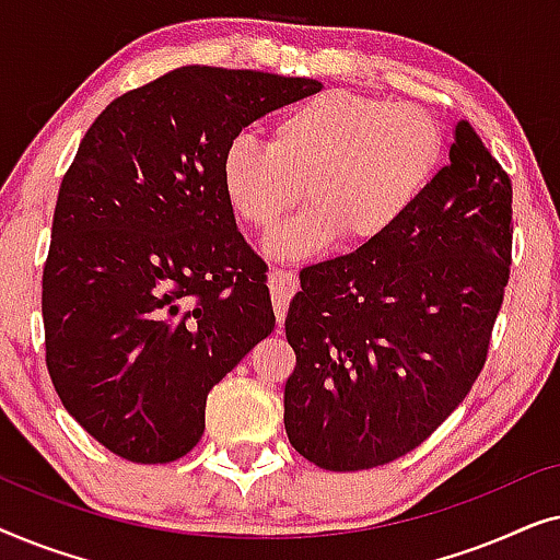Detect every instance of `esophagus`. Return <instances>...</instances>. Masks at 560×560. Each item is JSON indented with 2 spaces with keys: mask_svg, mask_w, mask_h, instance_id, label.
<instances>
[{
  "mask_svg": "<svg viewBox=\"0 0 560 560\" xmlns=\"http://www.w3.org/2000/svg\"><path fill=\"white\" fill-rule=\"evenodd\" d=\"M267 280H270L275 316H278V326L282 328V324H285L288 303L298 290V278L290 270H278V267H272L270 275H267Z\"/></svg>",
  "mask_w": 560,
  "mask_h": 560,
  "instance_id": "esophagus-1",
  "label": "esophagus"
}]
</instances>
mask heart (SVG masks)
<instances>
[{
  "instance_id": "obj_1",
  "label": "heart",
  "mask_w": 560,
  "mask_h": 560,
  "mask_svg": "<svg viewBox=\"0 0 560 560\" xmlns=\"http://www.w3.org/2000/svg\"><path fill=\"white\" fill-rule=\"evenodd\" d=\"M443 160V129L418 104L326 91L272 121L270 144L236 135L221 152L219 180L244 226L270 232L301 201L265 252L282 262L318 257L341 240L366 249L405 224Z\"/></svg>"
}]
</instances>
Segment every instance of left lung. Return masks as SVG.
Here are the masks:
<instances>
[{
	"instance_id": "left-lung-1",
	"label": "left lung",
	"mask_w": 560,
	"mask_h": 560,
	"mask_svg": "<svg viewBox=\"0 0 560 560\" xmlns=\"http://www.w3.org/2000/svg\"><path fill=\"white\" fill-rule=\"evenodd\" d=\"M385 242L301 270L285 433L328 471L420 446L469 395L510 278L512 186L469 121Z\"/></svg>"
}]
</instances>
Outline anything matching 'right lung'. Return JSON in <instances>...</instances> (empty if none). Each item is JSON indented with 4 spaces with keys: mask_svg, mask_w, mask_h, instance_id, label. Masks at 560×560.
<instances>
[{
    "mask_svg": "<svg viewBox=\"0 0 560 560\" xmlns=\"http://www.w3.org/2000/svg\"><path fill=\"white\" fill-rule=\"evenodd\" d=\"M316 91L183 66L114 98L83 135L43 270L45 362L63 408L112 454L186 456L211 387L272 334L267 267L236 229L219 163L244 127Z\"/></svg>",
    "mask_w": 560,
    "mask_h": 560,
    "instance_id": "right-lung-1",
    "label": "right lung"
}]
</instances>
